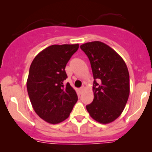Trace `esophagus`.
Instances as JSON below:
<instances>
[{
    "label": "esophagus",
    "mask_w": 152,
    "mask_h": 152,
    "mask_svg": "<svg viewBox=\"0 0 152 152\" xmlns=\"http://www.w3.org/2000/svg\"><path fill=\"white\" fill-rule=\"evenodd\" d=\"M84 90H85V87H83H83H80V92H83Z\"/></svg>",
    "instance_id": "obj_1"
}]
</instances>
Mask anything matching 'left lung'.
I'll list each match as a JSON object with an SVG mask.
<instances>
[{
  "mask_svg": "<svg viewBox=\"0 0 152 152\" xmlns=\"http://www.w3.org/2000/svg\"><path fill=\"white\" fill-rule=\"evenodd\" d=\"M80 47L90 59L94 78V98L86 108L96 121L111 123L121 115L130 95L127 67L119 54L101 41L86 43Z\"/></svg>",
  "mask_w": 152,
  "mask_h": 152,
  "instance_id": "left-lung-1",
  "label": "left lung"
}]
</instances>
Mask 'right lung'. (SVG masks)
<instances>
[{
  "label": "right lung",
  "mask_w": 152,
  "mask_h": 152,
  "mask_svg": "<svg viewBox=\"0 0 152 152\" xmlns=\"http://www.w3.org/2000/svg\"><path fill=\"white\" fill-rule=\"evenodd\" d=\"M79 44L51 45L39 53L31 64L27 90L37 115L49 124H56L69 118L77 101V93L64 80L65 69Z\"/></svg>",
  "instance_id": "right-lung-1"
}]
</instances>
